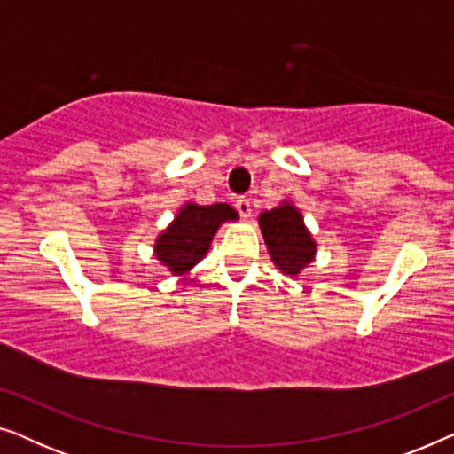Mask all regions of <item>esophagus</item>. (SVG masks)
Segmentation results:
<instances>
[{"instance_id":"obj_1","label":"esophagus","mask_w":454,"mask_h":454,"mask_svg":"<svg viewBox=\"0 0 454 454\" xmlns=\"http://www.w3.org/2000/svg\"><path fill=\"white\" fill-rule=\"evenodd\" d=\"M235 207H238V210H239V215L241 216H250L252 215V204H250V200H247L246 196H241V198H238V202H235Z\"/></svg>"}]
</instances>
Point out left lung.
Listing matches in <instances>:
<instances>
[{
	"instance_id": "obj_1",
	"label": "left lung",
	"mask_w": 454,
	"mask_h": 454,
	"mask_svg": "<svg viewBox=\"0 0 454 454\" xmlns=\"http://www.w3.org/2000/svg\"><path fill=\"white\" fill-rule=\"evenodd\" d=\"M258 223L270 260L278 270L295 277L312 262L316 256V241L294 204L285 200L277 208L264 210L258 216Z\"/></svg>"
}]
</instances>
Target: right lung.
<instances>
[{
    "label": "right lung",
    "instance_id": "right-lung-1",
    "mask_svg": "<svg viewBox=\"0 0 454 454\" xmlns=\"http://www.w3.org/2000/svg\"><path fill=\"white\" fill-rule=\"evenodd\" d=\"M225 221H238V210L229 204H184L171 225L154 241V256L173 275H188L207 256L216 229Z\"/></svg>",
    "mask_w": 454,
    "mask_h": 454
}]
</instances>
